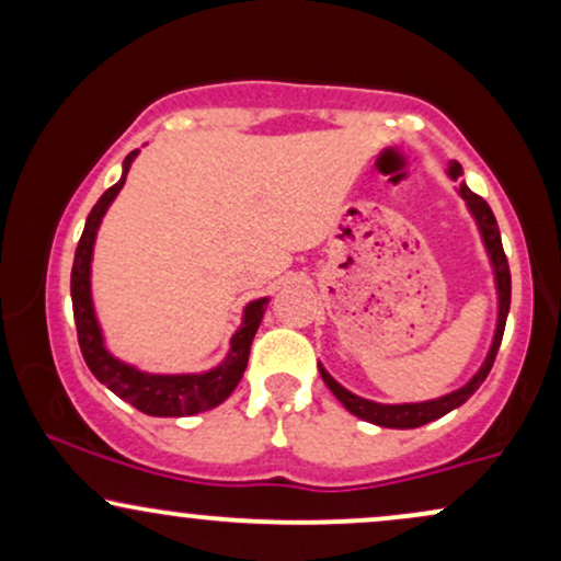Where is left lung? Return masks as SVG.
I'll list each match as a JSON object with an SVG mask.
<instances>
[{
	"mask_svg": "<svg viewBox=\"0 0 561 561\" xmlns=\"http://www.w3.org/2000/svg\"><path fill=\"white\" fill-rule=\"evenodd\" d=\"M448 176L454 179V182L461 176V165L456 163V160H450V163H448ZM456 192H459V195L465 197L469 214H472L474 224H478L482 244H485L488 259H491V266H493L495 295H499V319H495V332H493L491 351H488L485 362H482V366H480L478 371H474V377L469 379L467 385H461L459 390H450V392H446V396H440V398H433V401H420V403H377V401H369V398H362V396H356V392L345 390L343 385H340L337 379H334L330 371H327L324 366L319 364L321 379H324V382H327V388H330L334 392V398H337V401L343 403L345 409L351 411V414H356L358 420L379 424V427H392V430L422 427V424L440 420V416H446L448 411L459 409L461 403H467L469 398H472V392L478 390L482 382H485L488 375H491V366L495 362V353H499L501 337H504V327H506V317H508V302H512V274H508V261H506V255H504V244H501V231H499V224H495V216H493L491 205H488L480 195H474V192L469 190L465 182L459 184V190H456Z\"/></svg>",
	"mask_w": 561,
	"mask_h": 561,
	"instance_id": "1",
	"label": "left lung"
}]
</instances>
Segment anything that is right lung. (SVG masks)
Segmentation results:
<instances>
[{
  "label": "right lung",
  "mask_w": 561,
  "mask_h": 561,
  "mask_svg": "<svg viewBox=\"0 0 561 561\" xmlns=\"http://www.w3.org/2000/svg\"><path fill=\"white\" fill-rule=\"evenodd\" d=\"M137 152L139 150L128 152L124 160V173H121L118 182L96 199L92 214L87 218V227H83L79 248H76L73 272H70V298H73L76 332H79L83 362L92 369V375L100 379L102 385H107L115 396L124 398L126 403H131L134 409L141 411V414L192 416L199 414V411L216 409V405L227 401L237 385H240L244 366H248L250 345H253V337L255 332H259L263 313H266L268 298L250 300L248 306H244L242 324L240 330L231 334L227 358L218 366H214V369L199 371V375H150V371H141L137 366L121 362V358H115L113 353L107 351L92 300V253L96 229H100L102 218H105L113 199L118 197L121 190H124L126 173L131 169Z\"/></svg>",
  "instance_id": "1"
}]
</instances>
